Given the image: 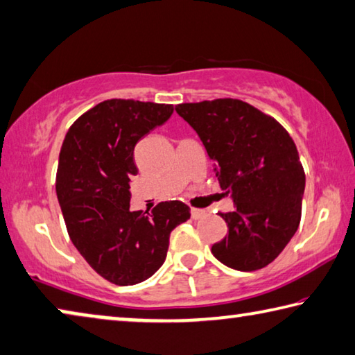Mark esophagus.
I'll list each match as a JSON object with an SVG mask.
<instances>
[{"mask_svg":"<svg viewBox=\"0 0 355 355\" xmlns=\"http://www.w3.org/2000/svg\"><path fill=\"white\" fill-rule=\"evenodd\" d=\"M206 216H207V212L205 211V209H191V218L193 220H200Z\"/></svg>","mask_w":355,"mask_h":355,"instance_id":"esophagus-1","label":"esophagus"}]
</instances>
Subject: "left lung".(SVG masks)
I'll list each match as a JSON object with an SVG mask.
<instances>
[{"mask_svg":"<svg viewBox=\"0 0 355 355\" xmlns=\"http://www.w3.org/2000/svg\"><path fill=\"white\" fill-rule=\"evenodd\" d=\"M176 113L198 133L234 211L220 214L228 234L212 254L231 269L270 264L300 223L305 173L297 148L274 118L236 98L182 103Z\"/></svg>","mask_w":355,"mask_h":355,"instance_id":"1","label":"left lung"}]
</instances>
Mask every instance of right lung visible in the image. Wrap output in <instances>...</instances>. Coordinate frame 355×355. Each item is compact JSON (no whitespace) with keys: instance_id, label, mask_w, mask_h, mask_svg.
I'll return each mask as SVG.
<instances>
[{"instance_id":"obj_1","label":"right lung","mask_w":355,"mask_h":355,"mask_svg":"<svg viewBox=\"0 0 355 355\" xmlns=\"http://www.w3.org/2000/svg\"><path fill=\"white\" fill-rule=\"evenodd\" d=\"M171 114L165 103L112 98L81 114L64 138L56 195L69 237L98 275L119 286L153 277L165 263L171 231L190 218L178 200L148 216L130 211L133 149Z\"/></svg>"}]
</instances>
